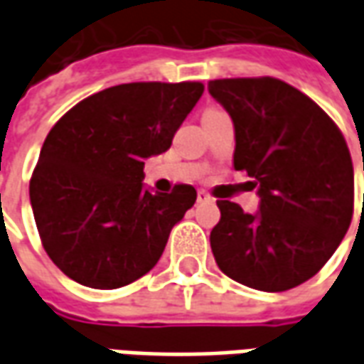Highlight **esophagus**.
Masks as SVG:
<instances>
[{"label":"esophagus","mask_w":364,"mask_h":364,"mask_svg":"<svg viewBox=\"0 0 364 364\" xmlns=\"http://www.w3.org/2000/svg\"><path fill=\"white\" fill-rule=\"evenodd\" d=\"M197 198H198V203H213V197H210L206 191H198Z\"/></svg>","instance_id":"obj_1"}]
</instances>
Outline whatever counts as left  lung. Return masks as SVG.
<instances>
[{
	"instance_id": "obj_1",
	"label": "left lung",
	"mask_w": 364,
	"mask_h": 364,
	"mask_svg": "<svg viewBox=\"0 0 364 364\" xmlns=\"http://www.w3.org/2000/svg\"><path fill=\"white\" fill-rule=\"evenodd\" d=\"M208 91L234 122V169L252 177L261 198L255 214L216 200L214 259L250 289H294L328 263L351 224L347 142L310 97L277 77L213 80Z\"/></svg>"
}]
</instances>
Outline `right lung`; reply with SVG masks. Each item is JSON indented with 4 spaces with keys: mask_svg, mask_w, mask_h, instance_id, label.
Returning <instances> with one entry per match:
<instances>
[{
    "mask_svg": "<svg viewBox=\"0 0 364 364\" xmlns=\"http://www.w3.org/2000/svg\"><path fill=\"white\" fill-rule=\"evenodd\" d=\"M203 91L200 82L122 83L52 127L28 195L44 252L72 281L119 289L158 263L197 191L144 189V159L169 150Z\"/></svg>",
    "mask_w": 364,
    "mask_h": 364,
    "instance_id": "1",
    "label": "right lung"
}]
</instances>
